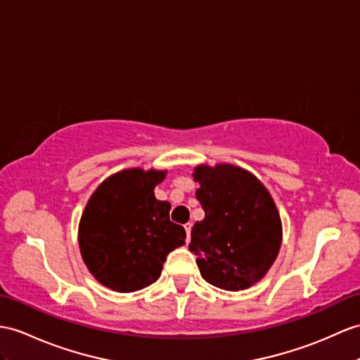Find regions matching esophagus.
Listing matches in <instances>:
<instances>
[{"label":"esophagus","mask_w":360,"mask_h":360,"mask_svg":"<svg viewBox=\"0 0 360 360\" xmlns=\"http://www.w3.org/2000/svg\"><path fill=\"white\" fill-rule=\"evenodd\" d=\"M191 229H192V224L186 223L185 224V231H186V235H188V240L186 241H189V238H191Z\"/></svg>","instance_id":"obj_1"}]
</instances>
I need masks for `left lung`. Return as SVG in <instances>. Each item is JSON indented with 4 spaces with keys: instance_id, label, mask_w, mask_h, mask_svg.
I'll return each mask as SVG.
<instances>
[{
    "instance_id": "1",
    "label": "left lung",
    "mask_w": 360,
    "mask_h": 360,
    "mask_svg": "<svg viewBox=\"0 0 360 360\" xmlns=\"http://www.w3.org/2000/svg\"><path fill=\"white\" fill-rule=\"evenodd\" d=\"M192 177L205 210L189 243L200 274L223 290H246L264 278L281 249L275 201L255 175L231 163L198 165Z\"/></svg>"
}]
</instances>
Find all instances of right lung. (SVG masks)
<instances>
[{"label": "right lung", "instance_id": "add662e5", "mask_svg": "<svg viewBox=\"0 0 360 360\" xmlns=\"http://www.w3.org/2000/svg\"><path fill=\"white\" fill-rule=\"evenodd\" d=\"M168 171L131 168L105 179L86 203L77 241L90 274L119 293L160 278L168 253L185 244L183 226L169 220L171 205L154 188Z\"/></svg>", "mask_w": 360, "mask_h": 360}]
</instances>
